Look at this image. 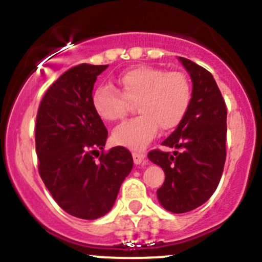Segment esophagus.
<instances>
[{
    "instance_id": "esophagus-1",
    "label": "esophagus",
    "mask_w": 262,
    "mask_h": 262,
    "mask_svg": "<svg viewBox=\"0 0 262 262\" xmlns=\"http://www.w3.org/2000/svg\"><path fill=\"white\" fill-rule=\"evenodd\" d=\"M144 157H146V155H144V153L133 152V161H134V163H136V165H139V163L143 162Z\"/></svg>"
}]
</instances>
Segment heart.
I'll list each match as a JSON object with an SVG mask.
<instances>
[{
  "instance_id": "b5f03b06",
  "label": "heart",
  "mask_w": 262,
  "mask_h": 262,
  "mask_svg": "<svg viewBox=\"0 0 262 262\" xmlns=\"http://www.w3.org/2000/svg\"><path fill=\"white\" fill-rule=\"evenodd\" d=\"M120 89L100 86L92 92L95 113L105 121H116L137 104L141 115L120 124L113 132V142L130 149H143L158 129L172 130L186 116L191 102V84L182 72H166L150 66H139L118 77Z\"/></svg>"
}]
</instances>
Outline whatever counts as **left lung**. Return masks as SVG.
I'll return each instance as SVG.
<instances>
[{
    "label": "left lung",
    "instance_id": "8db88e82",
    "mask_svg": "<svg viewBox=\"0 0 262 262\" xmlns=\"http://www.w3.org/2000/svg\"><path fill=\"white\" fill-rule=\"evenodd\" d=\"M190 73L192 95L180 125L162 146L173 152L153 149L148 158L165 171V182L157 190L162 207L186 213L204 204L215 191L226 162L227 107L212 73L180 57Z\"/></svg>",
    "mask_w": 262,
    "mask_h": 262
}]
</instances>
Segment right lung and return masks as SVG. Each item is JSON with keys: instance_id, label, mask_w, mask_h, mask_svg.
Returning <instances> with one entry per match:
<instances>
[{"instance_id": "obj_1", "label": "right lung", "mask_w": 262, "mask_h": 262, "mask_svg": "<svg viewBox=\"0 0 262 262\" xmlns=\"http://www.w3.org/2000/svg\"><path fill=\"white\" fill-rule=\"evenodd\" d=\"M106 68H70L50 84L36 114L39 175L64 212L90 221L112 209L133 168L125 147L104 149L107 129L91 104L95 81Z\"/></svg>"}]
</instances>
